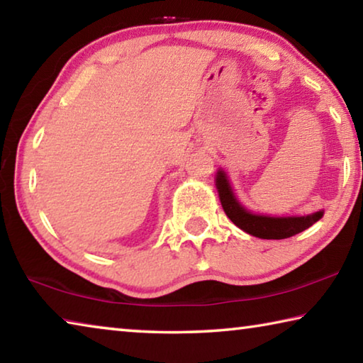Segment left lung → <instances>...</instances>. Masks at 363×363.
Here are the masks:
<instances>
[{"mask_svg":"<svg viewBox=\"0 0 363 363\" xmlns=\"http://www.w3.org/2000/svg\"><path fill=\"white\" fill-rule=\"evenodd\" d=\"M216 189L219 194L220 205L233 224L240 227L243 232L255 235L257 238H266V240H281L296 235V233L309 229L323 216V211H317L307 216H285L274 218L264 216V214H255L242 206L237 196L233 195L230 182L223 169L216 174Z\"/></svg>","mask_w":363,"mask_h":363,"instance_id":"obj_1","label":"left lung"}]
</instances>
